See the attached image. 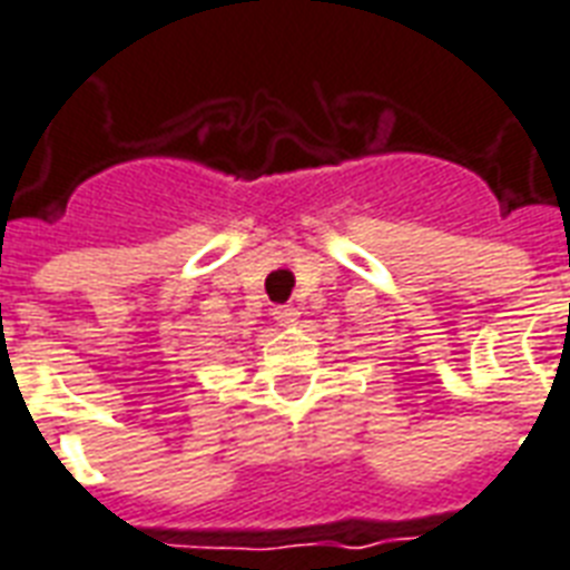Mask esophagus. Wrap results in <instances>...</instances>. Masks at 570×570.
<instances>
[{
  "mask_svg": "<svg viewBox=\"0 0 570 570\" xmlns=\"http://www.w3.org/2000/svg\"><path fill=\"white\" fill-rule=\"evenodd\" d=\"M298 307H293V304H281V307H275V322H281V325H295L298 322Z\"/></svg>",
  "mask_w": 570,
  "mask_h": 570,
  "instance_id": "esophagus-1",
  "label": "esophagus"
}]
</instances>
